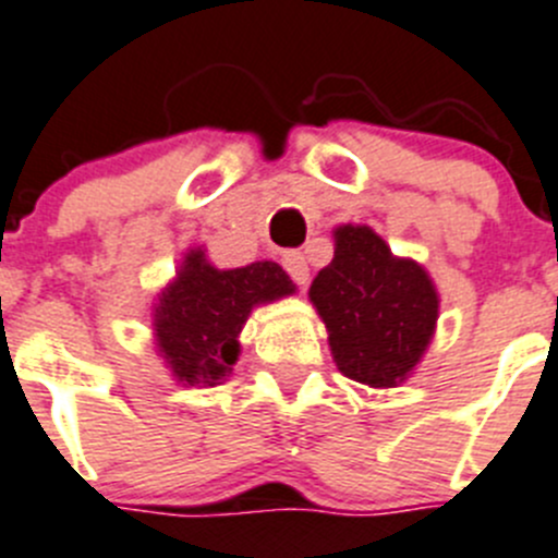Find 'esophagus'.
<instances>
[{"label":"esophagus","instance_id":"1","mask_svg":"<svg viewBox=\"0 0 558 558\" xmlns=\"http://www.w3.org/2000/svg\"><path fill=\"white\" fill-rule=\"evenodd\" d=\"M282 265H284V270H288L290 279H293L295 284H306V282H310V265H306V257L301 252H288V254H284Z\"/></svg>","mask_w":558,"mask_h":558}]
</instances>
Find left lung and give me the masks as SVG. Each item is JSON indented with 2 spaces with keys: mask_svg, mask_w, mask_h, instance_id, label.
<instances>
[{
  "mask_svg": "<svg viewBox=\"0 0 558 558\" xmlns=\"http://www.w3.org/2000/svg\"><path fill=\"white\" fill-rule=\"evenodd\" d=\"M337 252L315 276L312 304L328 328L339 373L389 389L422 359L438 320V295L413 259H397L369 227H339Z\"/></svg>",
  "mask_w": 558,
  "mask_h": 558,
  "instance_id": "left-lung-1",
  "label": "left lung"
}]
</instances>
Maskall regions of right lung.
Here are the masks:
<instances>
[{
  "label": "right lung",
  "mask_w": 558,
  "mask_h": 558,
  "mask_svg": "<svg viewBox=\"0 0 558 558\" xmlns=\"http://www.w3.org/2000/svg\"><path fill=\"white\" fill-rule=\"evenodd\" d=\"M293 290V279L270 259L219 270L203 248L191 252L156 306L158 348L174 378L189 386L225 380L238 362V333L252 306Z\"/></svg>",
  "instance_id": "1"
}]
</instances>
